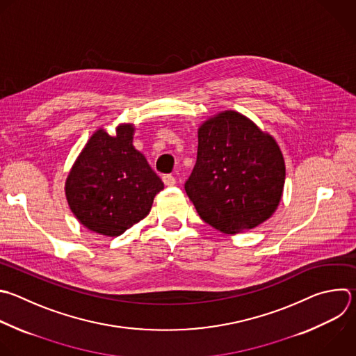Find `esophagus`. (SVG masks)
Instances as JSON below:
<instances>
[{
	"label": "esophagus",
	"instance_id": "34e87169",
	"mask_svg": "<svg viewBox=\"0 0 356 356\" xmlns=\"http://www.w3.org/2000/svg\"><path fill=\"white\" fill-rule=\"evenodd\" d=\"M162 180H163L165 186H168V187L176 184V179H175V176H172V175H165V176H162Z\"/></svg>",
	"mask_w": 356,
	"mask_h": 356
}]
</instances>
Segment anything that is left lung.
I'll return each instance as SVG.
<instances>
[{
	"instance_id": "1",
	"label": "left lung",
	"mask_w": 356,
	"mask_h": 356,
	"mask_svg": "<svg viewBox=\"0 0 356 356\" xmlns=\"http://www.w3.org/2000/svg\"><path fill=\"white\" fill-rule=\"evenodd\" d=\"M284 184L277 141L246 115L225 110L200 126L184 188L204 222L226 234L253 229L275 212Z\"/></svg>"
}]
</instances>
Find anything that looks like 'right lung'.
Listing matches in <instances>:
<instances>
[{
	"instance_id": "obj_1",
	"label": "right lung",
	"mask_w": 356,
	"mask_h": 356,
	"mask_svg": "<svg viewBox=\"0 0 356 356\" xmlns=\"http://www.w3.org/2000/svg\"><path fill=\"white\" fill-rule=\"evenodd\" d=\"M133 124L115 136L103 129L92 134L65 180V197L75 218L89 230L120 236L144 219L162 180L133 145Z\"/></svg>"
}]
</instances>
